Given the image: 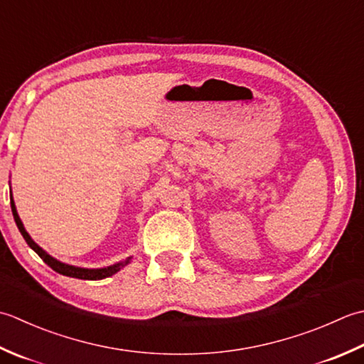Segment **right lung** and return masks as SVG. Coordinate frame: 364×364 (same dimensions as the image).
Returning a JSON list of instances; mask_svg holds the SVG:
<instances>
[{
  "label": "right lung",
  "mask_w": 364,
  "mask_h": 364,
  "mask_svg": "<svg viewBox=\"0 0 364 364\" xmlns=\"http://www.w3.org/2000/svg\"><path fill=\"white\" fill-rule=\"evenodd\" d=\"M11 207H12V215H14V220H16L17 223V228L18 231L21 232V235H23V239L26 240V243L31 247L37 255L41 256V259L43 262H46L47 265H50L51 269H53L55 272L61 273V275H65V277H70V278H78V279H103V278H108L111 275H114L116 272H119L122 267L127 265L130 262V257L125 259L124 262H119V264H114V265H109V267H105V269H80V267H73V265H68V264H63L56 261L55 257H51L50 255H47L46 251H43L39 245L34 243V240L29 237V234L25 231L23 228V223H21V220L18 217L17 213V209H16V204H14V201L11 199Z\"/></svg>",
  "instance_id": "obj_1"
}]
</instances>
